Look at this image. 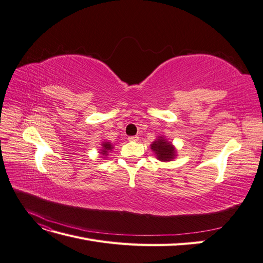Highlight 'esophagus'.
Segmentation results:
<instances>
[{
  "mask_svg": "<svg viewBox=\"0 0 263 263\" xmlns=\"http://www.w3.org/2000/svg\"><path fill=\"white\" fill-rule=\"evenodd\" d=\"M138 139H139L138 136H130V137H128L129 141H138Z\"/></svg>",
  "mask_w": 263,
  "mask_h": 263,
  "instance_id": "1",
  "label": "esophagus"
}]
</instances>
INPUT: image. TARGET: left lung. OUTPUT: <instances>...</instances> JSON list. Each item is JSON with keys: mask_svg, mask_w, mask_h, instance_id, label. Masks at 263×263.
<instances>
[{"mask_svg": "<svg viewBox=\"0 0 263 263\" xmlns=\"http://www.w3.org/2000/svg\"><path fill=\"white\" fill-rule=\"evenodd\" d=\"M151 150L154 151L158 160L166 162L172 161L177 157V150L170 141L166 140L164 137H158L153 144L150 145Z\"/></svg>", "mask_w": 263, "mask_h": 263, "instance_id": "1", "label": "left lung"}]
</instances>
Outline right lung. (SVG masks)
<instances>
[{"label": "right lung", "instance_id": "right-lung-1", "mask_svg": "<svg viewBox=\"0 0 263 263\" xmlns=\"http://www.w3.org/2000/svg\"><path fill=\"white\" fill-rule=\"evenodd\" d=\"M113 149V145L110 144L109 141H103L102 142V149H101V153L103 156H107L108 153H110Z\"/></svg>", "mask_w": 263, "mask_h": 263}]
</instances>
